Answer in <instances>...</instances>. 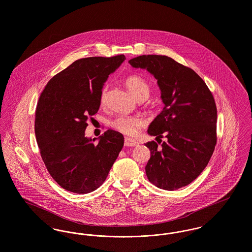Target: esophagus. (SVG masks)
Masks as SVG:
<instances>
[{
	"label": "esophagus",
	"instance_id": "esophagus-1",
	"mask_svg": "<svg viewBox=\"0 0 252 252\" xmlns=\"http://www.w3.org/2000/svg\"><path fill=\"white\" fill-rule=\"evenodd\" d=\"M139 144V143L135 140H133L131 138H128V137H126L125 138V145L126 146H137Z\"/></svg>",
	"mask_w": 252,
	"mask_h": 252
}]
</instances>
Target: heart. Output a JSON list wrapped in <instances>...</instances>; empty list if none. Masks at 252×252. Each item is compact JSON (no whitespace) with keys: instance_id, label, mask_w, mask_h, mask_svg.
<instances>
[{"instance_id":"1","label":"heart","mask_w":252,"mask_h":252,"mask_svg":"<svg viewBox=\"0 0 252 252\" xmlns=\"http://www.w3.org/2000/svg\"><path fill=\"white\" fill-rule=\"evenodd\" d=\"M125 84L131 93L132 95L136 99L140 97H148L149 95V86L144 81V79L137 75H131L127 77L125 81ZM108 88L104 87L100 93V104L105 105L107 99ZM145 122L143 118L131 116L126 114H120L115 119L111 121V126L118 131L127 135H135L140 127L144 126Z\"/></svg>"}]
</instances>
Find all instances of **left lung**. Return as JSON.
Listing matches in <instances>:
<instances>
[{"instance_id": "left-lung-1", "label": "left lung", "mask_w": 252, "mask_h": 252, "mask_svg": "<svg viewBox=\"0 0 252 252\" xmlns=\"http://www.w3.org/2000/svg\"><path fill=\"white\" fill-rule=\"evenodd\" d=\"M157 80L162 111L148 127L150 136L167 138L161 147L146 143L150 158L145 166L149 181L174 191L190 184L207 166L216 144V102L203 79L192 69L166 56H140L128 61Z\"/></svg>"}]
</instances>
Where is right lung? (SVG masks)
<instances>
[{"mask_svg":"<svg viewBox=\"0 0 252 252\" xmlns=\"http://www.w3.org/2000/svg\"><path fill=\"white\" fill-rule=\"evenodd\" d=\"M125 60L119 55L75 60L50 79L38 99L36 143L51 177L67 191L83 194L100 187L123 148L120 132L108 129L92 139L85 130L108 75Z\"/></svg>","mask_w":252,"mask_h":252,"instance_id":"1","label":"right lung"}]
</instances>
